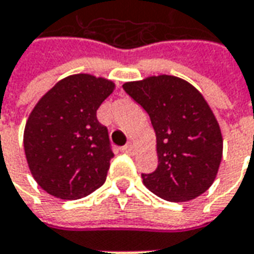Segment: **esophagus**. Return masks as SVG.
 Masks as SVG:
<instances>
[{"instance_id": "obj_1", "label": "esophagus", "mask_w": 254, "mask_h": 254, "mask_svg": "<svg viewBox=\"0 0 254 254\" xmlns=\"http://www.w3.org/2000/svg\"><path fill=\"white\" fill-rule=\"evenodd\" d=\"M122 151H123V153H129V154L134 153V145H132V143H127V145L122 147Z\"/></svg>"}]
</instances>
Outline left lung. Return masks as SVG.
<instances>
[{"instance_id": "1", "label": "left lung", "mask_w": 254, "mask_h": 254, "mask_svg": "<svg viewBox=\"0 0 254 254\" xmlns=\"http://www.w3.org/2000/svg\"><path fill=\"white\" fill-rule=\"evenodd\" d=\"M149 114L158 166L142 175L149 190L169 201H188L208 190L218 175L223 138L203 94L175 75H151L123 85Z\"/></svg>"}]
</instances>
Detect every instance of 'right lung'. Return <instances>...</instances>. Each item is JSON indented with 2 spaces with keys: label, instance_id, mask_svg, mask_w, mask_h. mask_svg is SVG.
Returning a JSON list of instances; mask_svg holds the SVG:
<instances>
[{
  "label": "right lung",
  "instance_id": "1",
  "mask_svg": "<svg viewBox=\"0 0 254 254\" xmlns=\"http://www.w3.org/2000/svg\"><path fill=\"white\" fill-rule=\"evenodd\" d=\"M115 84L92 74L61 79L35 105L24 128L29 170L50 195L75 200L105 183L114 157L96 112Z\"/></svg>",
  "mask_w": 254,
  "mask_h": 254
}]
</instances>
